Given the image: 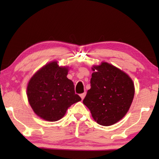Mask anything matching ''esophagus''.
<instances>
[{
    "mask_svg": "<svg viewBox=\"0 0 159 159\" xmlns=\"http://www.w3.org/2000/svg\"><path fill=\"white\" fill-rule=\"evenodd\" d=\"M85 95H86V93L85 92H84V93H82V94H80V97H81L82 100L84 99V96H85Z\"/></svg>",
    "mask_w": 159,
    "mask_h": 159,
    "instance_id": "34e87169",
    "label": "esophagus"
}]
</instances>
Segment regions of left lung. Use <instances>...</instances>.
Wrapping results in <instances>:
<instances>
[{"label": "left lung", "instance_id": "8db88e82", "mask_svg": "<svg viewBox=\"0 0 159 159\" xmlns=\"http://www.w3.org/2000/svg\"><path fill=\"white\" fill-rule=\"evenodd\" d=\"M92 70L91 88L83 103L98 124L111 126L129 111L134 95V82L127 73L107 62L93 65Z\"/></svg>", "mask_w": 159, "mask_h": 159}]
</instances>
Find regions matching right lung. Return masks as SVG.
I'll return each instance as SVG.
<instances>
[{"label": "right lung", "instance_id": "right-lung-1", "mask_svg": "<svg viewBox=\"0 0 159 159\" xmlns=\"http://www.w3.org/2000/svg\"><path fill=\"white\" fill-rule=\"evenodd\" d=\"M69 67L53 61L30 78L27 95L33 111L48 121L59 120L72 104L81 101L75 94L73 82L67 78Z\"/></svg>", "mask_w": 159, "mask_h": 159}]
</instances>
